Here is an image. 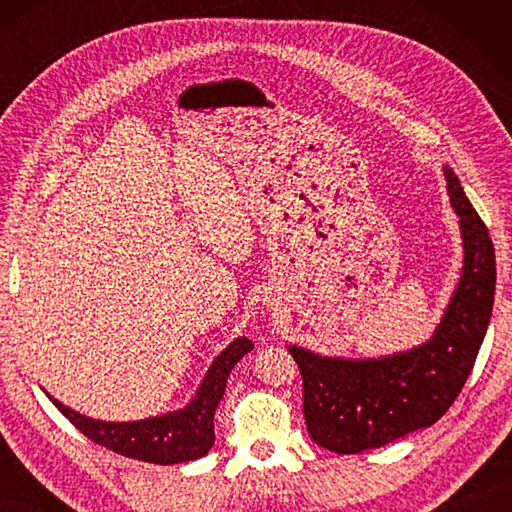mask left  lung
I'll return each instance as SVG.
<instances>
[{
	"label": "left lung",
	"instance_id": "8db88e82",
	"mask_svg": "<svg viewBox=\"0 0 512 512\" xmlns=\"http://www.w3.org/2000/svg\"><path fill=\"white\" fill-rule=\"evenodd\" d=\"M458 215L464 262L438 328L422 345L378 358L323 356L288 345L303 376V416L319 447L352 455L438 422L475 365L495 299V248L488 228L444 165Z\"/></svg>",
	"mask_w": 512,
	"mask_h": 512
}]
</instances>
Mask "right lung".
<instances>
[{
    "label": "right lung",
    "mask_w": 512,
    "mask_h": 512,
    "mask_svg": "<svg viewBox=\"0 0 512 512\" xmlns=\"http://www.w3.org/2000/svg\"><path fill=\"white\" fill-rule=\"evenodd\" d=\"M253 350V341L246 336L228 343L224 350L213 358L211 367L206 369L200 387L195 389L193 398L182 409L160 413L154 418L132 420V422H107L94 420L90 416L65 407L46 389V396L52 400L65 418L76 429L94 440L101 447L125 458L143 460L149 464H180L198 460L209 453L215 442L213 416L220 405L226 389V378L237 365L239 358Z\"/></svg>",
    "instance_id": "right-lung-1"
}]
</instances>
